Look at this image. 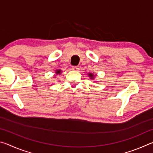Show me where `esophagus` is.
I'll use <instances>...</instances> for the list:
<instances>
[{
  "mask_svg": "<svg viewBox=\"0 0 153 153\" xmlns=\"http://www.w3.org/2000/svg\"><path fill=\"white\" fill-rule=\"evenodd\" d=\"M72 69L74 71H79V67L78 66H73L72 67Z\"/></svg>",
  "mask_w": 153,
  "mask_h": 153,
  "instance_id": "34e87169",
  "label": "esophagus"
}]
</instances>
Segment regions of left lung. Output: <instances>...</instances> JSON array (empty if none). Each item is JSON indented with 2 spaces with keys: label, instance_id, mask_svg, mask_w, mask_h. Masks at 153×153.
Returning a JSON list of instances; mask_svg holds the SVG:
<instances>
[{
  "label": "left lung",
  "instance_id": "1",
  "mask_svg": "<svg viewBox=\"0 0 153 153\" xmlns=\"http://www.w3.org/2000/svg\"><path fill=\"white\" fill-rule=\"evenodd\" d=\"M89 76H90V77H91V78H93V77H92V76H93V75H92V74H89Z\"/></svg>",
  "mask_w": 153,
  "mask_h": 153
}]
</instances>
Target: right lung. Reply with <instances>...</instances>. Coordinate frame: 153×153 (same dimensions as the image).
<instances>
[{
    "instance_id": "right-lung-1",
    "label": "right lung",
    "mask_w": 153,
    "mask_h": 153,
    "mask_svg": "<svg viewBox=\"0 0 153 153\" xmlns=\"http://www.w3.org/2000/svg\"><path fill=\"white\" fill-rule=\"evenodd\" d=\"M56 74H60L61 73V70H57V71H56Z\"/></svg>"
}]
</instances>
